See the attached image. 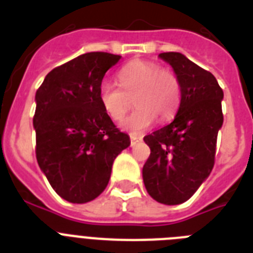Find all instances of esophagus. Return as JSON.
Masks as SVG:
<instances>
[{
  "mask_svg": "<svg viewBox=\"0 0 253 253\" xmlns=\"http://www.w3.org/2000/svg\"><path fill=\"white\" fill-rule=\"evenodd\" d=\"M130 140H131V146H134L135 143H138L142 140V136H135V135H130Z\"/></svg>",
  "mask_w": 253,
  "mask_h": 253,
  "instance_id": "34e87169",
  "label": "esophagus"
}]
</instances>
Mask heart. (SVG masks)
I'll use <instances>...</instances> for the list:
<instances>
[{
    "mask_svg": "<svg viewBox=\"0 0 253 253\" xmlns=\"http://www.w3.org/2000/svg\"><path fill=\"white\" fill-rule=\"evenodd\" d=\"M121 86L103 80L98 87V98L103 111L113 121H121L130 110L134 99L135 109L122 121V127L139 134L160 122L172 118L181 102L178 77L169 69L152 61H134L118 73Z\"/></svg>",
    "mask_w": 253,
    "mask_h": 253,
    "instance_id": "b5f03b06",
    "label": "heart"
}]
</instances>
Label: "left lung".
<instances>
[{
	"label": "left lung",
	"instance_id": "left-lung-1",
	"mask_svg": "<svg viewBox=\"0 0 253 253\" xmlns=\"http://www.w3.org/2000/svg\"><path fill=\"white\" fill-rule=\"evenodd\" d=\"M159 56L172 65L180 80L181 102L172 122L144 136L151 154L143 167V181L155 201L178 205L197 192L214 167L223 123V90L211 73L182 53Z\"/></svg>",
	"mask_w": 253,
	"mask_h": 253
}]
</instances>
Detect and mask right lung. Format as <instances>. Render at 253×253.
Instances as JSON below:
<instances>
[{
    "mask_svg": "<svg viewBox=\"0 0 253 253\" xmlns=\"http://www.w3.org/2000/svg\"><path fill=\"white\" fill-rule=\"evenodd\" d=\"M119 55L87 52L53 68L35 94L38 164L53 190L85 204L109 184L115 158L130 146L103 111L98 87Z\"/></svg>",
    "mask_w": 253,
    "mask_h": 253,
    "instance_id": "add662e5",
    "label": "right lung"
}]
</instances>
